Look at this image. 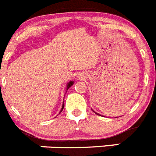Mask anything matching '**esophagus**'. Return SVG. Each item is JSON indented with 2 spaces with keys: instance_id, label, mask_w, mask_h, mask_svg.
I'll use <instances>...</instances> for the list:
<instances>
[{
  "instance_id": "obj_1",
  "label": "esophagus",
  "mask_w": 156,
  "mask_h": 156,
  "mask_svg": "<svg viewBox=\"0 0 156 156\" xmlns=\"http://www.w3.org/2000/svg\"><path fill=\"white\" fill-rule=\"evenodd\" d=\"M78 78H79V79H83V76L82 74H80V75L78 76Z\"/></svg>"
}]
</instances>
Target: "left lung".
<instances>
[{"instance_id": "left-lung-1", "label": "left lung", "mask_w": 156, "mask_h": 156, "mask_svg": "<svg viewBox=\"0 0 156 156\" xmlns=\"http://www.w3.org/2000/svg\"><path fill=\"white\" fill-rule=\"evenodd\" d=\"M93 111H94V110H93ZM94 112H95L94 111ZM95 114H97V115H99V114H98V113H97V112H95Z\"/></svg>"}]
</instances>
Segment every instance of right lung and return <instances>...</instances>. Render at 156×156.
I'll return each instance as SVG.
<instances>
[{
    "mask_svg": "<svg viewBox=\"0 0 156 156\" xmlns=\"http://www.w3.org/2000/svg\"><path fill=\"white\" fill-rule=\"evenodd\" d=\"M73 83H74L73 81H69V82L68 83H67V85H66V90H68V89L70 87L73 86ZM63 108H64V104L62 105V109H61V111H60V112H61L62 111ZM60 112H59V113H60Z\"/></svg>",
    "mask_w": 156,
    "mask_h": 156,
    "instance_id": "obj_1",
    "label": "right lung"
}]
</instances>
